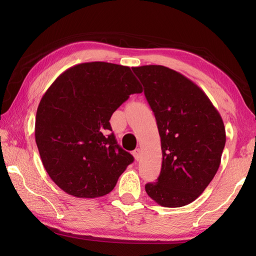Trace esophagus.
<instances>
[{
    "label": "esophagus",
    "instance_id": "esophagus-1",
    "mask_svg": "<svg viewBox=\"0 0 256 256\" xmlns=\"http://www.w3.org/2000/svg\"><path fill=\"white\" fill-rule=\"evenodd\" d=\"M133 156H134V158H136V160L138 162V160H140V158H141V150L140 149H136L133 151Z\"/></svg>",
    "mask_w": 256,
    "mask_h": 256
}]
</instances>
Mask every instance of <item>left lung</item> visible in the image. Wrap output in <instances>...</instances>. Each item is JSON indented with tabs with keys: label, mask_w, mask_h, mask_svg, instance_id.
Masks as SVG:
<instances>
[{
	"label": "left lung",
	"mask_w": 256,
	"mask_h": 256,
	"mask_svg": "<svg viewBox=\"0 0 256 256\" xmlns=\"http://www.w3.org/2000/svg\"><path fill=\"white\" fill-rule=\"evenodd\" d=\"M144 86L162 140V172L146 192L158 204L180 208L201 196L222 162L226 131L204 92L162 66L132 68Z\"/></svg>",
	"instance_id": "8db88e82"
}]
</instances>
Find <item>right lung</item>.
Listing matches in <instances>:
<instances>
[{
	"instance_id": "obj_1",
	"label": "right lung",
	"mask_w": 256,
	"mask_h": 256,
	"mask_svg": "<svg viewBox=\"0 0 256 256\" xmlns=\"http://www.w3.org/2000/svg\"><path fill=\"white\" fill-rule=\"evenodd\" d=\"M142 86L128 66L88 62L60 74L37 108L34 138L52 180L76 198L110 192L133 156L118 144L110 120Z\"/></svg>"
}]
</instances>
